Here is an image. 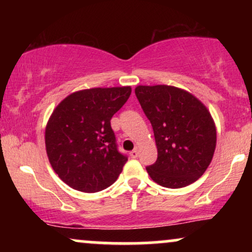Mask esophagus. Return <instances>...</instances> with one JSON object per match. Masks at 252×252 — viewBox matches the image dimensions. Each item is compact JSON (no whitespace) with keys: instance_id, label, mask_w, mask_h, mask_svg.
Masks as SVG:
<instances>
[{"instance_id":"1","label":"esophagus","mask_w":252,"mask_h":252,"mask_svg":"<svg viewBox=\"0 0 252 252\" xmlns=\"http://www.w3.org/2000/svg\"><path fill=\"white\" fill-rule=\"evenodd\" d=\"M130 156H131L132 158H136L138 156V150L137 149H134L132 152H130Z\"/></svg>"}]
</instances>
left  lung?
Here are the masks:
<instances>
[{
	"label": "left lung",
	"instance_id": "obj_1",
	"mask_svg": "<svg viewBox=\"0 0 252 252\" xmlns=\"http://www.w3.org/2000/svg\"><path fill=\"white\" fill-rule=\"evenodd\" d=\"M135 94L152 123L158 158L147 166L156 184L181 189L198 180L215 154L216 126L206 106L184 90L137 86Z\"/></svg>",
	"mask_w": 252,
	"mask_h": 252
}]
</instances>
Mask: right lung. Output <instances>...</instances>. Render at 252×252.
<instances>
[{"mask_svg": "<svg viewBox=\"0 0 252 252\" xmlns=\"http://www.w3.org/2000/svg\"><path fill=\"white\" fill-rule=\"evenodd\" d=\"M130 94V86L83 90L54 109L46 150L52 168L72 189L94 193L117 180L128 156L118 150L110 121Z\"/></svg>", "mask_w": 252, "mask_h": 252, "instance_id": "right-lung-1", "label": "right lung"}]
</instances>
